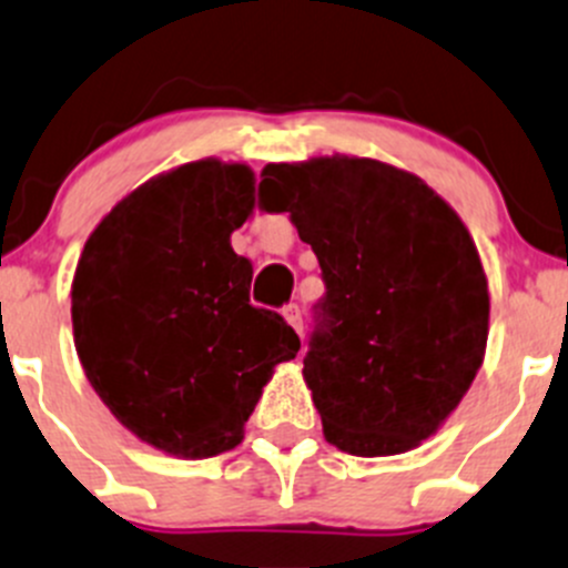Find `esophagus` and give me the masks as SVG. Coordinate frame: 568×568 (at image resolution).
Instances as JSON below:
<instances>
[{"label": "esophagus", "instance_id": "1", "mask_svg": "<svg viewBox=\"0 0 568 568\" xmlns=\"http://www.w3.org/2000/svg\"><path fill=\"white\" fill-rule=\"evenodd\" d=\"M283 316H285V322H288L291 327L302 335V307L296 305V302H291V305L283 307Z\"/></svg>", "mask_w": 568, "mask_h": 568}]
</instances>
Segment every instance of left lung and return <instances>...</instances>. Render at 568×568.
Listing matches in <instances>:
<instances>
[{
	"label": "left lung",
	"instance_id": "obj_1",
	"mask_svg": "<svg viewBox=\"0 0 568 568\" xmlns=\"http://www.w3.org/2000/svg\"><path fill=\"white\" fill-rule=\"evenodd\" d=\"M261 207L291 213L322 266L302 374L324 438L374 458L433 436L488 338L486 272L458 213L368 158L268 163Z\"/></svg>",
	"mask_w": 568,
	"mask_h": 568
}]
</instances>
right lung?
I'll return each mask as SVG.
<instances>
[{
	"label": "right lung",
	"instance_id": "obj_1",
	"mask_svg": "<svg viewBox=\"0 0 568 568\" xmlns=\"http://www.w3.org/2000/svg\"><path fill=\"white\" fill-rule=\"evenodd\" d=\"M252 207L250 169L185 163L119 202L77 263L71 322L88 383L163 453L239 447L274 366L300 352L285 318L250 302L252 263L230 246Z\"/></svg>",
	"mask_w": 568,
	"mask_h": 568
}]
</instances>
